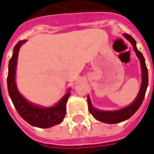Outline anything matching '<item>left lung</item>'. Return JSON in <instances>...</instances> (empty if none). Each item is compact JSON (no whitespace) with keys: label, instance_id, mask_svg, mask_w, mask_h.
I'll use <instances>...</instances> for the list:
<instances>
[{"label":"left lung","instance_id":"8db88e82","mask_svg":"<svg viewBox=\"0 0 154 154\" xmlns=\"http://www.w3.org/2000/svg\"><path fill=\"white\" fill-rule=\"evenodd\" d=\"M124 37L127 40H129L133 45L134 50L136 53L137 56L140 59L141 62V67L142 70V82H141V86L139 91V94L137 97L135 99V101L132 103L131 105L127 106V107L122 109L117 110V111H101V110L96 109L92 106L90 99L88 97V105H89V111L93 116H94L97 120L101 121V122L108 123V124H116L119 122H124L125 120L129 119V117H131L133 115L137 112V110L138 109L140 106L141 105L143 100L146 96V92L148 87V69L146 67V61L144 58L142 53L137 50L136 47V41L129 34L125 33Z\"/></svg>","mask_w":154,"mask_h":154}]
</instances>
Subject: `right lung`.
<instances>
[{
  "label": "right lung",
  "mask_w": 154,
  "mask_h": 154,
  "mask_svg": "<svg viewBox=\"0 0 154 154\" xmlns=\"http://www.w3.org/2000/svg\"><path fill=\"white\" fill-rule=\"evenodd\" d=\"M26 41L17 42L13 49V53L8 62V73L7 77L8 91L14 107L20 117L25 122L39 128H49L62 122L66 113V102L70 95L68 93L62 99L53 107L41 108L28 102L17 91L15 83V72L17 59L20 47Z\"/></svg>",
  "instance_id": "1"
}]
</instances>
